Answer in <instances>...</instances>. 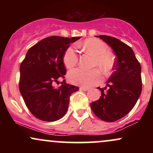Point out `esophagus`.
Listing matches in <instances>:
<instances>
[{
  "mask_svg": "<svg viewBox=\"0 0 153 153\" xmlns=\"http://www.w3.org/2000/svg\"><path fill=\"white\" fill-rule=\"evenodd\" d=\"M80 90L81 91H87L88 90V88H86V87H80Z\"/></svg>",
  "mask_w": 153,
  "mask_h": 153,
  "instance_id": "esophagus-1",
  "label": "esophagus"
}]
</instances>
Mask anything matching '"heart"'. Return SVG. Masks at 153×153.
Returning <instances> with one entry per match:
<instances>
[{"mask_svg":"<svg viewBox=\"0 0 153 153\" xmlns=\"http://www.w3.org/2000/svg\"><path fill=\"white\" fill-rule=\"evenodd\" d=\"M82 47L86 52L94 56L93 66H97L103 73L110 72L114 65V57L108 51V47L100 39H88L82 44ZM63 63L68 69H72L78 62V55L73 47H69L65 52L62 58ZM69 81L75 85L89 87L97 83L101 79L99 70L85 71L76 68L68 73Z\"/></svg>","mask_w":153,"mask_h":153,"instance_id":"heart-1","label":"heart"}]
</instances>
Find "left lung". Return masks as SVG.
<instances>
[{
    "mask_svg": "<svg viewBox=\"0 0 153 153\" xmlns=\"http://www.w3.org/2000/svg\"><path fill=\"white\" fill-rule=\"evenodd\" d=\"M108 44L117 56L114 72L101 91L99 100L91 103L96 117L105 122H115L126 116L136 104L142 92L141 65L132 49L113 36H96ZM108 88L107 91L105 90Z\"/></svg>",
    "mask_w": 153,
    "mask_h": 153,
    "instance_id": "1",
    "label": "left lung"
}]
</instances>
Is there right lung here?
Instances as JSON below:
<instances>
[{
    "label": "right lung",
    "mask_w": 153,
    "mask_h": 153,
    "mask_svg": "<svg viewBox=\"0 0 153 153\" xmlns=\"http://www.w3.org/2000/svg\"><path fill=\"white\" fill-rule=\"evenodd\" d=\"M80 38L49 36L28 50L20 65L19 91L36 118L54 122L66 114L70 96L78 87L66 83L65 80L59 88L54 85L66 74L62 61L65 52L70 44Z\"/></svg>",
    "instance_id": "1"
}]
</instances>
